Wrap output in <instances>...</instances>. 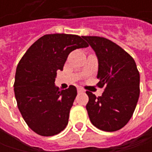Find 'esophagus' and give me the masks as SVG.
I'll list each match as a JSON object with an SVG mask.
<instances>
[{"instance_id": "34e87169", "label": "esophagus", "mask_w": 152, "mask_h": 152, "mask_svg": "<svg viewBox=\"0 0 152 152\" xmlns=\"http://www.w3.org/2000/svg\"><path fill=\"white\" fill-rule=\"evenodd\" d=\"M84 92V90L81 89V88H78V93H83Z\"/></svg>"}]
</instances>
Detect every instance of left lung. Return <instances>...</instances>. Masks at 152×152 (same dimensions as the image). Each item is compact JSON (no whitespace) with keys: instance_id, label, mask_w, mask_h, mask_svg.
I'll use <instances>...</instances> for the list:
<instances>
[{"instance_id":"obj_1","label":"left lung","mask_w":152,"mask_h":152,"mask_svg":"<svg viewBox=\"0 0 152 152\" xmlns=\"http://www.w3.org/2000/svg\"><path fill=\"white\" fill-rule=\"evenodd\" d=\"M96 51L99 69L96 97L86 91V105L92 124L103 131L121 129L130 120L140 96V73L134 58L112 40L100 36H83Z\"/></svg>"}]
</instances>
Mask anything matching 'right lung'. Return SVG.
Returning <instances> with one entry per match:
<instances>
[{
    "label": "right lung",
    "instance_id": "add662e5",
    "mask_svg": "<svg viewBox=\"0 0 152 152\" xmlns=\"http://www.w3.org/2000/svg\"><path fill=\"white\" fill-rule=\"evenodd\" d=\"M89 46L76 34H50L36 40L18 64L14 93L23 118L41 136L59 134L67 125L77 89L55 86L57 70H62L69 53Z\"/></svg>",
    "mask_w": 152,
    "mask_h": 152
}]
</instances>
